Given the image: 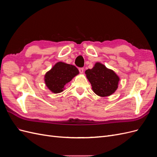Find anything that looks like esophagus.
I'll use <instances>...</instances> for the list:
<instances>
[{
    "instance_id": "esophagus-1",
    "label": "esophagus",
    "mask_w": 157,
    "mask_h": 157,
    "mask_svg": "<svg viewBox=\"0 0 157 157\" xmlns=\"http://www.w3.org/2000/svg\"><path fill=\"white\" fill-rule=\"evenodd\" d=\"M78 70H79V72H80V73H83V72H84V68L80 67V68L78 69Z\"/></svg>"
}]
</instances>
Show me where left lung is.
Masks as SVG:
<instances>
[{
  "mask_svg": "<svg viewBox=\"0 0 157 157\" xmlns=\"http://www.w3.org/2000/svg\"><path fill=\"white\" fill-rule=\"evenodd\" d=\"M85 74L94 92L99 96H111L118 88L120 78L113 70L101 63H96L92 69L85 71Z\"/></svg>",
  "mask_w": 157,
  "mask_h": 157,
  "instance_id": "left-lung-1",
  "label": "left lung"
}]
</instances>
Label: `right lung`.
<instances>
[{"instance_id":"obj_1","label":"right lung","mask_w":157,"mask_h":157,"mask_svg":"<svg viewBox=\"0 0 157 157\" xmlns=\"http://www.w3.org/2000/svg\"><path fill=\"white\" fill-rule=\"evenodd\" d=\"M78 73L79 71L75 65L59 61L45 74L46 86L52 92L60 93L63 91L65 85Z\"/></svg>"}]
</instances>
